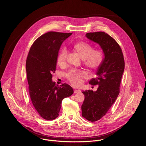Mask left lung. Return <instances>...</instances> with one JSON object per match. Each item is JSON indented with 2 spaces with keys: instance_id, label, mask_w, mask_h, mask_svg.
I'll return each instance as SVG.
<instances>
[{
  "instance_id": "left-lung-1",
  "label": "left lung",
  "mask_w": 146,
  "mask_h": 146,
  "mask_svg": "<svg viewBox=\"0 0 146 146\" xmlns=\"http://www.w3.org/2000/svg\"><path fill=\"white\" fill-rule=\"evenodd\" d=\"M66 33L49 32L40 36L29 51L26 70L30 97L33 106L43 118L55 119L62 101L71 96L73 88L66 83L52 81L58 52Z\"/></svg>"
}]
</instances>
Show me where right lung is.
<instances>
[{
  "instance_id": "obj_1",
  "label": "right lung",
  "mask_w": 146,
  "mask_h": 146,
  "mask_svg": "<svg viewBox=\"0 0 146 146\" xmlns=\"http://www.w3.org/2000/svg\"><path fill=\"white\" fill-rule=\"evenodd\" d=\"M86 37L98 44L103 55L96 77L89 82L94 87L82 92L85 96L81 106L82 116L94 122L106 114L117 98L125 62L119 46L108 34L103 32L88 33Z\"/></svg>"
}]
</instances>
